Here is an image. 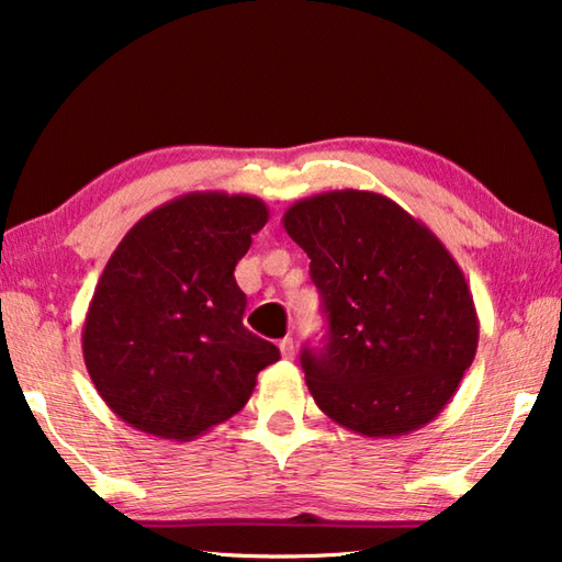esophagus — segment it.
<instances>
[{"mask_svg": "<svg viewBox=\"0 0 562 562\" xmlns=\"http://www.w3.org/2000/svg\"><path fill=\"white\" fill-rule=\"evenodd\" d=\"M280 355H282L284 359H292V357H294V341H292V337L280 339Z\"/></svg>", "mask_w": 562, "mask_h": 562, "instance_id": "esophagus-1", "label": "esophagus"}]
</instances>
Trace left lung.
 <instances>
[{
  "mask_svg": "<svg viewBox=\"0 0 562 562\" xmlns=\"http://www.w3.org/2000/svg\"><path fill=\"white\" fill-rule=\"evenodd\" d=\"M310 258L329 322L302 351L310 394L345 429L392 439L443 412L479 347V315L459 262L392 198L327 190L282 215Z\"/></svg>",
  "mask_w": 562,
  "mask_h": 562,
  "instance_id": "obj_1",
  "label": "left lung"
}]
</instances>
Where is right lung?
Returning a JSON list of instances; mask_svg holds the SVG:
<instances>
[{
  "mask_svg": "<svg viewBox=\"0 0 562 562\" xmlns=\"http://www.w3.org/2000/svg\"><path fill=\"white\" fill-rule=\"evenodd\" d=\"M268 217L255 195L195 190L140 217L113 250L81 349L99 396L133 429L198 439L240 412L280 359L245 329L233 274Z\"/></svg>",
  "mask_w": 562,
  "mask_h": 562,
  "instance_id": "obj_1",
  "label": "right lung"
}]
</instances>
